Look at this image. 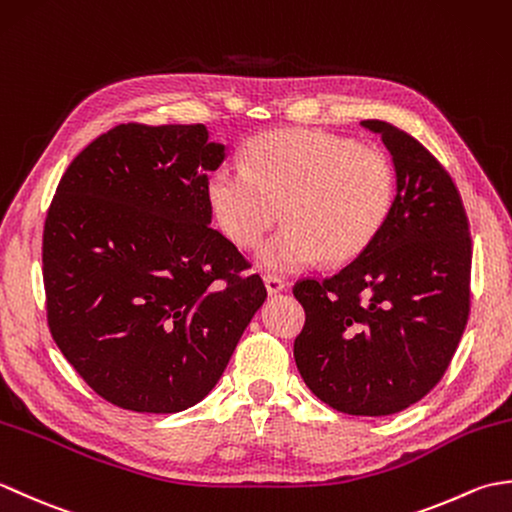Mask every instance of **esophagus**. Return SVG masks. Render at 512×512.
<instances>
[{"label":"esophagus","instance_id":"obj_1","mask_svg":"<svg viewBox=\"0 0 512 512\" xmlns=\"http://www.w3.org/2000/svg\"><path fill=\"white\" fill-rule=\"evenodd\" d=\"M264 284H266V290H268L270 297H275V295H279V292L286 290L284 281H281L279 277H273V275H266L264 277Z\"/></svg>","mask_w":512,"mask_h":512}]
</instances>
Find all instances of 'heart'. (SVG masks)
Returning <instances> with one entry per match:
<instances>
[{"instance_id":"heart-1","label":"heart","mask_w":512,"mask_h":512,"mask_svg":"<svg viewBox=\"0 0 512 512\" xmlns=\"http://www.w3.org/2000/svg\"><path fill=\"white\" fill-rule=\"evenodd\" d=\"M244 165L215 167L206 198L217 226L239 248L257 246L281 211L286 226L257 253L273 275H292L319 259L354 262L376 242L394 206L396 173L385 151L321 129L255 136Z\"/></svg>"}]
</instances>
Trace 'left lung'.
I'll return each mask as SVG.
<instances>
[{
  "label": "left lung",
  "instance_id": "8db88e82",
  "mask_svg": "<svg viewBox=\"0 0 512 512\" xmlns=\"http://www.w3.org/2000/svg\"><path fill=\"white\" fill-rule=\"evenodd\" d=\"M383 138L396 198L376 242L341 273L303 279L295 341L303 383L350 416H389L438 385L469 319L471 235L451 176L416 138L363 121Z\"/></svg>",
  "mask_w": 512,
  "mask_h": 512
}]
</instances>
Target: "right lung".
<instances>
[{
	"instance_id": "1",
	"label": "right lung",
	"mask_w": 512,
	"mask_h": 512,
	"mask_svg": "<svg viewBox=\"0 0 512 512\" xmlns=\"http://www.w3.org/2000/svg\"><path fill=\"white\" fill-rule=\"evenodd\" d=\"M226 158L204 125H118L76 156L43 226L54 343L96 394L138 413L209 394L266 301L211 228L206 180Z\"/></svg>"
}]
</instances>
